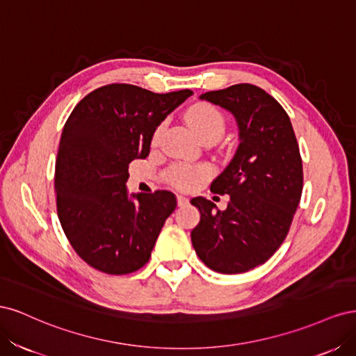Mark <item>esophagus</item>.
<instances>
[{"label":"esophagus","mask_w":356,"mask_h":356,"mask_svg":"<svg viewBox=\"0 0 356 356\" xmlns=\"http://www.w3.org/2000/svg\"><path fill=\"white\" fill-rule=\"evenodd\" d=\"M178 204L179 207H184V204H187L188 203V197H186V196H182V195H178Z\"/></svg>","instance_id":"34e87169"}]
</instances>
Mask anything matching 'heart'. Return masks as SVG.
Returning a JSON list of instances; mask_svg holds the SVG:
<instances>
[{"label": "heart", "mask_w": 356, "mask_h": 356, "mask_svg": "<svg viewBox=\"0 0 356 356\" xmlns=\"http://www.w3.org/2000/svg\"><path fill=\"white\" fill-rule=\"evenodd\" d=\"M186 120L191 127L193 134L197 136L199 141L213 138L218 139L224 132V117L222 114L209 104H195L187 110ZM161 127H159L154 134V141L160 135ZM209 175L208 166H190V165H178L170 170L169 179L172 184L179 188H191L195 187L200 179Z\"/></svg>", "instance_id": "1"}]
</instances>
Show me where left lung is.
I'll return each mask as SVG.
<instances>
[{
    "label": "left lung",
    "mask_w": 356,
    "mask_h": 356,
    "mask_svg": "<svg viewBox=\"0 0 356 356\" xmlns=\"http://www.w3.org/2000/svg\"><path fill=\"white\" fill-rule=\"evenodd\" d=\"M229 111L239 145L211 191L229 195L220 211L193 197L200 221L191 243L213 272L243 273L264 264L286 238L303 190V166L293 124L275 98L252 84H234L199 96Z\"/></svg>",
    "instance_id": "left-lung-1"
}]
</instances>
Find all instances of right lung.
Instances as JSON below:
<instances>
[{
  "label": "right lung",
  "instance_id": "1",
  "mask_svg": "<svg viewBox=\"0 0 356 356\" xmlns=\"http://www.w3.org/2000/svg\"><path fill=\"white\" fill-rule=\"evenodd\" d=\"M191 95L108 84L68 117L56 159L58 215L74 251L96 270L127 275L149 260L177 197L168 190L129 195L127 165L149 154L160 123Z\"/></svg>",
  "mask_w": 356,
  "mask_h": 356
}]
</instances>
